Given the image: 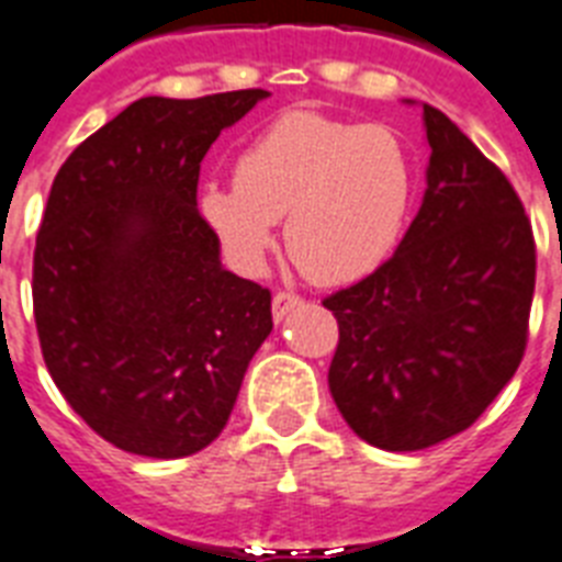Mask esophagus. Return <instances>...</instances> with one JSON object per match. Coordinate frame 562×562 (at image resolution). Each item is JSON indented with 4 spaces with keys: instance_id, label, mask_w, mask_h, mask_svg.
Returning a JSON list of instances; mask_svg holds the SVG:
<instances>
[{
    "instance_id": "obj_1",
    "label": "esophagus",
    "mask_w": 562,
    "mask_h": 562,
    "mask_svg": "<svg viewBox=\"0 0 562 562\" xmlns=\"http://www.w3.org/2000/svg\"><path fill=\"white\" fill-rule=\"evenodd\" d=\"M300 303H303V300H300L296 294H289V291H277V294H273V300H271L273 321H277V323L285 321V317H289V314L294 312Z\"/></svg>"
}]
</instances>
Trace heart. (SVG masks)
Instances as JSON below:
<instances>
[{
	"instance_id": "b5f03b06",
	"label": "heart",
	"mask_w": 562,
	"mask_h": 562,
	"mask_svg": "<svg viewBox=\"0 0 562 562\" xmlns=\"http://www.w3.org/2000/svg\"><path fill=\"white\" fill-rule=\"evenodd\" d=\"M413 193V161L392 130L285 112L236 155L234 184H202L199 213L241 271L262 268L285 216V248L300 271L344 285L390 259Z\"/></svg>"
}]
</instances>
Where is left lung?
I'll return each mask as SVG.
<instances>
[{"label":"left lung","instance_id":"left-lung-1","mask_svg":"<svg viewBox=\"0 0 562 562\" xmlns=\"http://www.w3.org/2000/svg\"><path fill=\"white\" fill-rule=\"evenodd\" d=\"M427 190L398 250L326 296L340 340L328 390L369 445L407 453L468 430L517 372L537 273L531 222L503 170L422 103Z\"/></svg>","mask_w":562,"mask_h":562}]
</instances>
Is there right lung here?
Listing matches in <instances>:
<instances>
[{"instance_id": "1", "label": "right lung", "mask_w": 562, "mask_h": 562, "mask_svg": "<svg viewBox=\"0 0 562 562\" xmlns=\"http://www.w3.org/2000/svg\"><path fill=\"white\" fill-rule=\"evenodd\" d=\"M266 98H140L54 178L34 250L36 335L71 409L126 453L204 450L271 335V291L222 266L195 207L213 140Z\"/></svg>"}]
</instances>
